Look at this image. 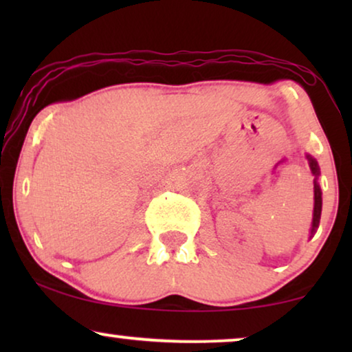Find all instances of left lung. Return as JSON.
<instances>
[{
	"label": "left lung",
	"mask_w": 352,
	"mask_h": 352,
	"mask_svg": "<svg viewBox=\"0 0 352 352\" xmlns=\"http://www.w3.org/2000/svg\"><path fill=\"white\" fill-rule=\"evenodd\" d=\"M306 158H307V163H309V168H311V173L314 175V213H312V223H311V234H309V239L314 237V234L317 232V228H319V223H320V214H322V189L319 186V176H320V168H319V163L314 157H311L309 153H306Z\"/></svg>",
	"instance_id": "left-lung-1"
}]
</instances>
